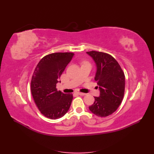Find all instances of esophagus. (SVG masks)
<instances>
[{"instance_id":"esophagus-1","label":"esophagus","mask_w":154,"mask_h":154,"mask_svg":"<svg viewBox=\"0 0 154 154\" xmlns=\"http://www.w3.org/2000/svg\"><path fill=\"white\" fill-rule=\"evenodd\" d=\"M77 94H79V95H81V96H85V95H86V94H85V93H83V92H77Z\"/></svg>"}]
</instances>
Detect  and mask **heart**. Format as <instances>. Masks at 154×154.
<instances>
[{
  "instance_id": "1",
  "label": "heart",
  "mask_w": 154,
  "mask_h": 154,
  "mask_svg": "<svg viewBox=\"0 0 154 154\" xmlns=\"http://www.w3.org/2000/svg\"><path fill=\"white\" fill-rule=\"evenodd\" d=\"M88 63V62H86V61H84V62H83V63Z\"/></svg>"
}]
</instances>
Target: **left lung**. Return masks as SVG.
<instances>
[{"label": "left lung", "instance_id": "1", "mask_svg": "<svg viewBox=\"0 0 154 154\" xmlns=\"http://www.w3.org/2000/svg\"><path fill=\"white\" fill-rule=\"evenodd\" d=\"M87 53L97 66L95 80L99 85L100 95L89 110L99 117H106L118 109L122 103L125 88L124 72L116 60L109 54L91 51Z\"/></svg>", "mask_w": 154, "mask_h": 154}]
</instances>
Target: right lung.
Instances as JSON below:
<instances>
[{
    "mask_svg": "<svg viewBox=\"0 0 154 154\" xmlns=\"http://www.w3.org/2000/svg\"><path fill=\"white\" fill-rule=\"evenodd\" d=\"M73 56L74 53L67 52L46 55L37 64L32 74L31 94L36 106L46 118H62L71 105L72 94L58 91L57 83Z\"/></svg>",
    "mask_w": 154,
    "mask_h": 154,
    "instance_id": "add662e5",
    "label": "right lung"
}]
</instances>
